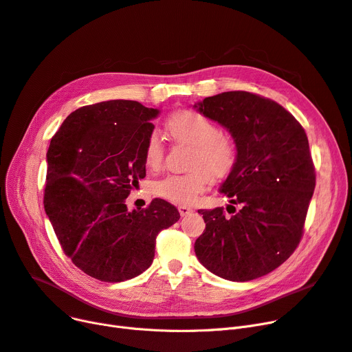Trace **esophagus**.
<instances>
[{"mask_svg":"<svg viewBox=\"0 0 352 352\" xmlns=\"http://www.w3.org/2000/svg\"><path fill=\"white\" fill-rule=\"evenodd\" d=\"M177 209H179L180 216H188L189 213H192V212H193V209H190V208H188V206H179Z\"/></svg>","mask_w":352,"mask_h":352,"instance_id":"obj_1","label":"esophagus"}]
</instances>
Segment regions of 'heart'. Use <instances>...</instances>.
I'll list each match as a JSON object with an SVG mask.
<instances>
[{
  "mask_svg": "<svg viewBox=\"0 0 352 352\" xmlns=\"http://www.w3.org/2000/svg\"><path fill=\"white\" fill-rule=\"evenodd\" d=\"M170 136L193 146L189 169L183 175H167L153 183V193L173 204L192 205L204 193L213 179L230 173L238 160L235 139L223 135L221 127L196 110H177L166 123ZM164 157V144L157 131L147 136L143 159L148 169H157Z\"/></svg>",
  "mask_w": 352,
  "mask_h": 352,
  "instance_id": "b5f03b06",
  "label": "heart"
}]
</instances>
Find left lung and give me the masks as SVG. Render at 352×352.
I'll list each match as a JSON object with an SVG mask.
<instances>
[{
  "instance_id": "left-lung-1",
  "label": "left lung",
  "mask_w": 352,
  "mask_h": 352,
  "mask_svg": "<svg viewBox=\"0 0 352 352\" xmlns=\"http://www.w3.org/2000/svg\"><path fill=\"white\" fill-rule=\"evenodd\" d=\"M195 107L238 144L236 164L221 186L230 214L197 210L206 228L195 242L196 256L223 279H256L285 262L302 238L315 189L307 133L280 104L254 93L225 91Z\"/></svg>"
}]
</instances>
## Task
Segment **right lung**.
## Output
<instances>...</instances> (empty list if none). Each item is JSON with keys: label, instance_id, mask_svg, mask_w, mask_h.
<instances>
[{"label": "right lung", "instance_id": "1", "mask_svg": "<svg viewBox=\"0 0 352 352\" xmlns=\"http://www.w3.org/2000/svg\"><path fill=\"white\" fill-rule=\"evenodd\" d=\"M157 114L131 100L85 106L50 142L45 213L64 254L98 280L123 282L144 272L159 232L180 217L163 199L142 210L126 206L146 176L143 147Z\"/></svg>", "mask_w": 352, "mask_h": 352}]
</instances>
